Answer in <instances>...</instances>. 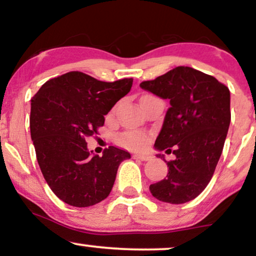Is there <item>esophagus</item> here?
Wrapping results in <instances>:
<instances>
[{"label": "esophagus", "instance_id": "obj_1", "mask_svg": "<svg viewBox=\"0 0 256 256\" xmlns=\"http://www.w3.org/2000/svg\"><path fill=\"white\" fill-rule=\"evenodd\" d=\"M134 158H140V160H142V161H148V160H150L152 156L150 155H146V154H137V155H134Z\"/></svg>", "mask_w": 256, "mask_h": 256}]
</instances>
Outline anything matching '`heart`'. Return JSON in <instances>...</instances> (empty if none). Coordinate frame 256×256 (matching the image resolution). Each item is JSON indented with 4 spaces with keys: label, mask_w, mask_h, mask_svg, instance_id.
I'll list each match as a JSON object with an SVG mask.
<instances>
[{
    "label": "heart",
    "mask_w": 256,
    "mask_h": 256,
    "mask_svg": "<svg viewBox=\"0 0 256 256\" xmlns=\"http://www.w3.org/2000/svg\"><path fill=\"white\" fill-rule=\"evenodd\" d=\"M146 138L140 132H128L119 138V143L128 149H140L146 144Z\"/></svg>",
    "instance_id": "obj_1"
}]
</instances>
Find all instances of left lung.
Wrapping results in <instances>:
<instances>
[{
    "mask_svg": "<svg viewBox=\"0 0 256 256\" xmlns=\"http://www.w3.org/2000/svg\"><path fill=\"white\" fill-rule=\"evenodd\" d=\"M143 90L168 100L156 150L173 152L166 178L149 186L158 201L182 204L204 190L213 177L231 122L230 90L212 76L179 66L140 84ZM174 146V150L170 148Z\"/></svg>",
    "mask_w": 256,
    "mask_h": 256,
    "instance_id": "1",
    "label": "left lung"
}]
</instances>
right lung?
<instances>
[{"instance_id": "right-lung-1", "label": "right lung", "mask_w": 256, "mask_h": 256, "mask_svg": "<svg viewBox=\"0 0 256 256\" xmlns=\"http://www.w3.org/2000/svg\"><path fill=\"white\" fill-rule=\"evenodd\" d=\"M132 78L107 83L82 72L46 82L31 100L30 130L37 161L52 192L73 207H90L110 195L116 171L130 152L110 146L102 156L85 138L131 90Z\"/></svg>"}]
</instances>
